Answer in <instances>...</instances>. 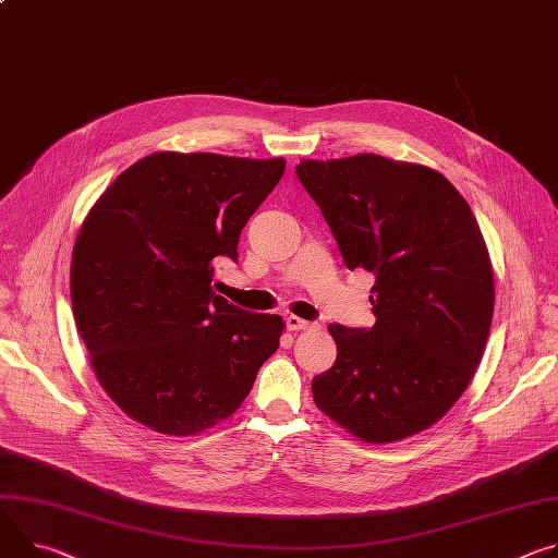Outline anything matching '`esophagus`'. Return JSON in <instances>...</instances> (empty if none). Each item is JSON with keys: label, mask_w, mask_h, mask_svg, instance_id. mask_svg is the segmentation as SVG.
Listing matches in <instances>:
<instances>
[{"label": "esophagus", "mask_w": 558, "mask_h": 558, "mask_svg": "<svg viewBox=\"0 0 558 558\" xmlns=\"http://www.w3.org/2000/svg\"><path fill=\"white\" fill-rule=\"evenodd\" d=\"M316 323H310L305 318H298V316H287V329L289 331H307V329H314Z\"/></svg>", "instance_id": "obj_1"}]
</instances>
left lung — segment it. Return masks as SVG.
Masks as SVG:
<instances>
[{"mask_svg": "<svg viewBox=\"0 0 558 558\" xmlns=\"http://www.w3.org/2000/svg\"><path fill=\"white\" fill-rule=\"evenodd\" d=\"M349 269L376 276L372 329L329 325L338 356L312 380L318 410L363 442L438 423L481 365L494 271L481 227L438 171L359 154L300 160Z\"/></svg>", "mask_w": 558, "mask_h": 558, "instance_id": "1", "label": "left lung"}]
</instances>
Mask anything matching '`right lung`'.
<instances>
[{"label": "right lung", "instance_id": "1", "mask_svg": "<svg viewBox=\"0 0 558 558\" xmlns=\"http://www.w3.org/2000/svg\"><path fill=\"white\" fill-rule=\"evenodd\" d=\"M282 158L150 154L97 197L71 260L77 331L97 383L135 423L195 436L227 421L280 344L276 314H248L211 287L238 258L246 220Z\"/></svg>", "mask_w": 558, "mask_h": 558}]
</instances>
